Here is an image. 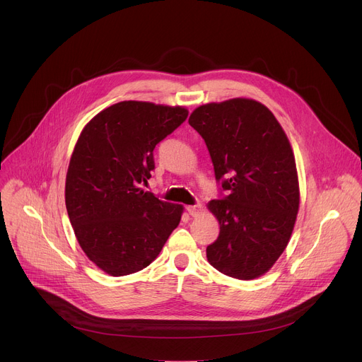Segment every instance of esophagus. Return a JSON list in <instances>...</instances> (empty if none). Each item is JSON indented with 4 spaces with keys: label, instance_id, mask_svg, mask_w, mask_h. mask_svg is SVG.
<instances>
[{
    "label": "esophagus",
    "instance_id": "obj_1",
    "mask_svg": "<svg viewBox=\"0 0 362 362\" xmlns=\"http://www.w3.org/2000/svg\"><path fill=\"white\" fill-rule=\"evenodd\" d=\"M186 211H187V214H189L190 216L196 218V216H199V215L202 214V204H199V203H196V204H189V206H186Z\"/></svg>",
    "mask_w": 362,
    "mask_h": 362
}]
</instances>
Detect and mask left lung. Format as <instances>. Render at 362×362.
I'll return each mask as SVG.
<instances>
[{"instance_id": "1", "label": "left lung", "mask_w": 362, "mask_h": 362, "mask_svg": "<svg viewBox=\"0 0 362 362\" xmlns=\"http://www.w3.org/2000/svg\"><path fill=\"white\" fill-rule=\"evenodd\" d=\"M189 124L208 146L226 192L208 203L221 225L206 247L208 261L236 279L261 276L285 250L299 208L289 140L272 112L250 98L200 106Z\"/></svg>"}]
</instances>
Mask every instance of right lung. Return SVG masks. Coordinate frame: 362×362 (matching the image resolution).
<instances>
[{"label":"right lung","mask_w":362,"mask_h":362,"mask_svg":"<svg viewBox=\"0 0 362 362\" xmlns=\"http://www.w3.org/2000/svg\"><path fill=\"white\" fill-rule=\"evenodd\" d=\"M187 119L183 107L122 101L83 129L66 177V206L76 238L113 276L148 267L177 228L183 208L140 186L154 169L153 150Z\"/></svg>","instance_id":"1"}]
</instances>
